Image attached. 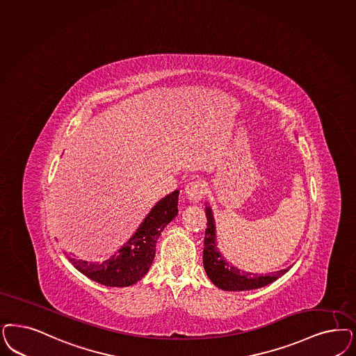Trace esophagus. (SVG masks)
<instances>
[{"instance_id":"obj_1","label":"esophagus","mask_w":356,"mask_h":356,"mask_svg":"<svg viewBox=\"0 0 356 356\" xmlns=\"http://www.w3.org/2000/svg\"><path fill=\"white\" fill-rule=\"evenodd\" d=\"M185 193H186V197L191 201L198 202V201L202 200V197L205 196L207 186H205L202 181L195 180V181H191V183L186 184V186H185Z\"/></svg>"}]
</instances>
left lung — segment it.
<instances>
[{
    "label": "left lung",
    "instance_id": "obj_1",
    "mask_svg": "<svg viewBox=\"0 0 356 356\" xmlns=\"http://www.w3.org/2000/svg\"><path fill=\"white\" fill-rule=\"evenodd\" d=\"M207 218H208V229L205 230V241H204V268L209 276V279L214 285L221 288L223 291H251L266 286L270 282L277 280L285 272H288L291 267L286 270H277L270 275H252L248 272L239 270L233 267L232 264L226 263L216 245V226L213 220L211 209L207 208Z\"/></svg>",
    "mask_w": 356,
    "mask_h": 356
}]
</instances>
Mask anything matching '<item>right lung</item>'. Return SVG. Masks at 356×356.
Here are the masks:
<instances>
[{"label": "right lung", "mask_w": 356, "mask_h": 356, "mask_svg": "<svg viewBox=\"0 0 356 356\" xmlns=\"http://www.w3.org/2000/svg\"><path fill=\"white\" fill-rule=\"evenodd\" d=\"M177 198L179 191L161 198L140 223L136 233L111 259L102 263H89L68 258L70 261L86 277L106 286L123 288L139 282L154 261L160 233L177 216Z\"/></svg>", "instance_id": "add662e5"}]
</instances>
